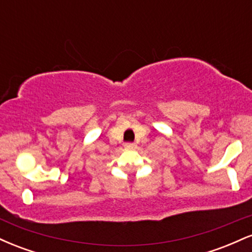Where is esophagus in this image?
I'll use <instances>...</instances> for the list:
<instances>
[{
    "label": "esophagus",
    "mask_w": 252,
    "mask_h": 252,
    "mask_svg": "<svg viewBox=\"0 0 252 252\" xmlns=\"http://www.w3.org/2000/svg\"><path fill=\"white\" fill-rule=\"evenodd\" d=\"M124 148H126V149H135L136 148V144H134V143H126V144H124Z\"/></svg>",
    "instance_id": "34e87169"
}]
</instances>
